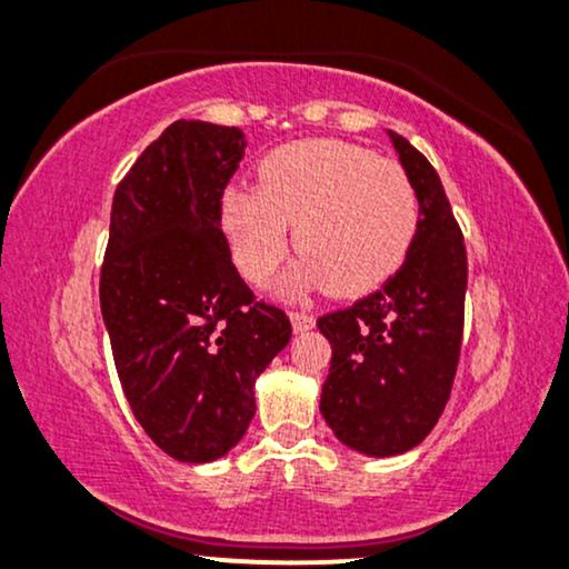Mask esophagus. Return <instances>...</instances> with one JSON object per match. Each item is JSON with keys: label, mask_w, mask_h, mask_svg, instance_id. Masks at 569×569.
Instances as JSON below:
<instances>
[{"label": "esophagus", "mask_w": 569, "mask_h": 569, "mask_svg": "<svg viewBox=\"0 0 569 569\" xmlns=\"http://www.w3.org/2000/svg\"><path fill=\"white\" fill-rule=\"evenodd\" d=\"M289 320H291L293 333H307V330H312V328H315V318H312V315H305V312H289Z\"/></svg>", "instance_id": "1"}]
</instances>
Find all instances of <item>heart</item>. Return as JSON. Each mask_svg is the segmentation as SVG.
<instances>
[{"mask_svg":"<svg viewBox=\"0 0 569 569\" xmlns=\"http://www.w3.org/2000/svg\"><path fill=\"white\" fill-rule=\"evenodd\" d=\"M260 183L228 189L220 226L233 262L251 283L268 280L291 241L305 251L286 289L328 286L362 297L407 260L420 204L407 172L338 139L283 143L260 162Z\"/></svg>","mask_w":569,"mask_h":569,"instance_id":"obj_1","label":"heart"}]
</instances>
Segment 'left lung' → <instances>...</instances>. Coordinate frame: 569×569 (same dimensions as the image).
<instances>
[{"instance_id": "8db88e82", "label": "left lung", "mask_w": 569, "mask_h": 569, "mask_svg": "<svg viewBox=\"0 0 569 569\" xmlns=\"http://www.w3.org/2000/svg\"><path fill=\"white\" fill-rule=\"evenodd\" d=\"M415 186L420 220L407 260L355 307L318 320L330 341L320 412L365 457H397L436 428L459 362L467 254L441 178L405 136L386 131Z\"/></svg>"}]
</instances>
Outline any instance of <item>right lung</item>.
Returning <instances> with one entry per match:
<instances>
[{"label": "right lung", "instance_id": "1", "mask_svg": "<svg viewBox=\"0 0 569 569\" xmlns=\"http://www.w3.org/2000/svg\"><path fill=\"white\" fill-rule=\"evenodd\" d=\"M247 139L178 120L118 183L99 305L128 405L178 462L226 457L254 417V383L291 322L254 301L220 231Z\"/></svg>", "mask_w": 569, "mask_h": 569}]
</instances>
